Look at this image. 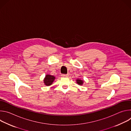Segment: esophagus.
<instances>
[{
  "label": "esophagus",
  "mask_w": 131,
  "mask_h": 131,
  "mask_svg": "<svg viewBox=\"0 0 131 131\" xmlns=\"http://www.w3.org/2000/svg\"><path fill=\"white\" fill-rule=\"evenodd\" d=\"M62 76L63 77H68V74H63Z\"/></svg>",
  "instance_id": "obj_1"
}]
</instances>
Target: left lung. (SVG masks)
Here are the masks:
<instances>
[{
  "label": "left lung",
  "instance_id": "1",
  "mask_svg": "<svg viewBox=\"0 0 131 131\" xmlns=\"http://www.w3.org/2000/svg\"><path fill=\"white\" fill-rule=\"evenodd\" d=\"M76 82H77V84H78L79 85H82L83 83V80H81L79 79H77V80H76Z\"/></svg>",
  "mask_w": 131,
  "mask_h": 131
}]
</instances>
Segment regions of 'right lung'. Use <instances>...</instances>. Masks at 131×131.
Listing matches in <instances>:
<instances>
[{
	"label": "right lung",
	"instance_id": "add662e5",
	"mask_svg": "<svg viewBox=\"0 0 131 131\" xmlns=\"http://www.w3.org/2000/svg\"><path fill=\"white\" fill-rule=\"evenodd\" d=\"M55 78L54 76L50 75V74H46V77L43 80L44 83L47 86H49L52 84L54 81Z\"/></svg>",
	"mask_w": 131,
	"mask_h": 131
}]
</instances>
